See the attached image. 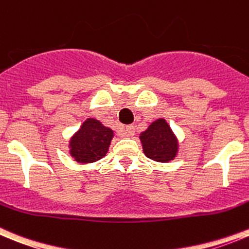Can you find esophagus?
I'll return each instance as SVG.
<instances>
[{"mask_svg":"<svg viewBox=\"0 0 249 249\" xmlns=\"http://www.w3.org/2000/svg\"><path fill=\"white\" fill-rule=\"evenodd\" d=\"M135 135V126L134 125H129L124 129V136L125 137H131Z\"/></svg>","mask_w":249,"mask_h":249,"instance_id":"obj_1","label":"esophagus"}]
</instances>
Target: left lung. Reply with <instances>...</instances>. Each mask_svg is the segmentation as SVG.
Listing matches in <instances>:
<instances>
[{
  "label": "left lung",
  "mask_w": 249,
  "mask_h": 249,
  "mask_svg": "<svg viewBox=\"0 0 249 249\" xmlns=\"http://www.w3.org/2000/svg\"><path fill=\"white\" fill-rule=\"evenodd\" d=\"M142 151L147 158L158 163L174 160L178 153V140L165 119L159 118L140 134Z\"/></svg>",
  "instance_id": "8db88e82"
}]
</instances>
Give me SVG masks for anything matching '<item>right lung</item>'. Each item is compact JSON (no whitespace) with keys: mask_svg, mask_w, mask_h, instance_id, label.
I'll return each mask as SVG.
<instances>
[{"mask_svg":"<svg viewBox=\"0 0 249 249\" xmlns=\"http://www.w3.org/2000/svg\"><path fill=\"white\" fill-rule=\"evenodd\" d=\"M114 131L100 120L88 118L69 140V153L80 164H90L102 159L109 151Z\"/></svg>","mask_w":249,"mask_h":249,"instance_id":"1","label":"right lung"}]
</instances>
